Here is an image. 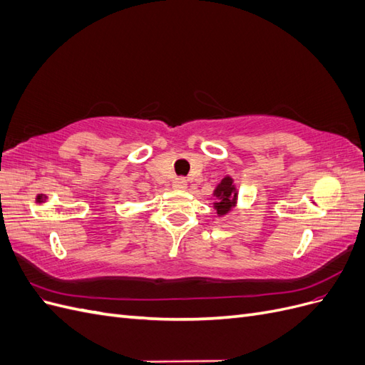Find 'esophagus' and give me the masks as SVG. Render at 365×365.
Listing matches in <instances>:
<instances>
[{"mask_svg": "<svg viewBox=\"0 0 365 365\" xmlns=\"http://www.w3.org/2000/svg\"><path fill=\"white\" fill-rule=\"evenodd\" d=\"M173 187H175V189H178V190L185 189V187H187V180L185 178H175L173 180Z\"/></svg>", "mask_w": 365, "mask_h": 365, "instance_id": "obj_1", "label": "esophagus"}]
</instances>
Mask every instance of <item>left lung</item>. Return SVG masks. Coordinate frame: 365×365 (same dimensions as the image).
I'll return each mask as SVG.
<instances>
[{
	"label": "left lung",
	"mask_w": 365,
	"mask_h": 365,
	"mask_svg": "<svg viewBox=\"0 0 365 365\" xmlns=\"http://www.w3.org/2000/svg\"><path fill=\"white\" fill-rule=\"evenodd\" d=\"M215 196L217 197V202L215 204V208L217 215H225L228 213L231 207L235 205L237 193L235 192V185H233V180L231 178H224L220 181V184L216 187L215 190Z\"/></svg>",
	"instance_id": "obj_1"
}]
</instances>
